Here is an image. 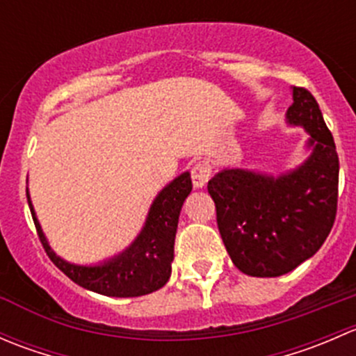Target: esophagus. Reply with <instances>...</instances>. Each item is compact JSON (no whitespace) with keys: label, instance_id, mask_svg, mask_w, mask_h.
Instances as JSON below:
<instances>
[{"label":"esophagus","instance_id":"1","mask_svg":"<svg viewBox=\"0 0 356 356\" xmlns=\"http://www.w3.org/2000/svg\"><path fill=\"white\" fill-rule=\"evenodd\" d=\"M211 175V167L207 163V161H201V163H196L191 170V177H193V184L195 188H204Z\"/></svg>","mask_w":356,"mask_h":356}]
</instances>
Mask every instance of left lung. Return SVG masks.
<instances>
[{"instance_id": "8db88e82", "label": "left lung", "mask_w": 356, "mask_h": 356, "mask_svg": "<svg viewBox=\"0 0 356 356\" xmlns=\"http://www.w3.org/2000/svg\"><path fill=\"white\" fill-rule=\"evenodd\" d=\"M286 124L301 127L307 158L274 175L232 167L208 181L217 225L232 264L251 277H279L314 257L331 232L339 160L314 96L291 88Z\"/></svg>"}]
</instances>
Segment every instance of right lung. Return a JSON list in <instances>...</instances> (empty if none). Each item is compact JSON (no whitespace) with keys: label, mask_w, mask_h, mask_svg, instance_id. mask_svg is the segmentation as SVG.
I'll use <instances>...</instances> for the list:
<instances>
[{"label":"right lung","mask_w":356,"mask_h":356,"mask_svg":"<svg viewBox=\"0 0 356 356\" xmlns=\"http://www.w3.org/2000/svg\"><path fill=\"white\" fill-rule=\"evenodd\" d=\"M191 189V174L188 170L168 182L149 204L145 224L134 241L96 264H74L56 254L35 215L29 188L27 201L46 253L67 277L81 288L103 296L136 298L163 288L170 279L179 215Z\"/></svg>","instance_id":"right-lung-1"}]
</instances>
